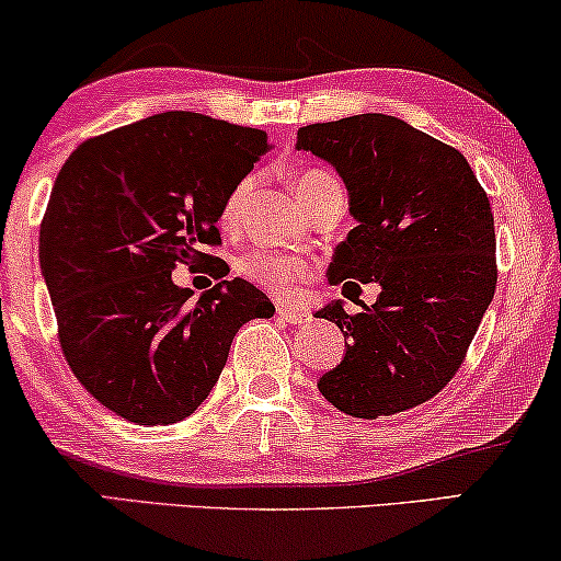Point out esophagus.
<instances>
[{
	"mask_svg": "<svg viewBox=\"0 0 561 561\" xmlns=\"http://www.w3.org/2000/svg\"><path fill=\"white\" fill-rule=\"evenodd\" d=\"M278 319L288 324H307L311 319V311L304 309V307H278Z\"/></svg>",
	"mask_w": 561,
	"mask_h": 561,
	"instance_id": "esophagus-1",
	"label": "esophagus"
}]
</instances>
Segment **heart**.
I'll return each instance as SVG.
<instances>
[{
    "label": "heart",
    "instance_id": "heart-1",
    "mask_svg": "<svg viewBox=\"0 0 561 561\" xmlns=\"http://www.w3.org/2000/svg\"><path fill=\"white\" fill-rule=\"evenodd\" d=\"M327 180H334L330 172L307 170L298 174L294 187L296 191H307V187L317 183H327ZM244 193H247V183L234 187V193L229 195L227 206H224V221H231V218L237 216L239 203H242ZM239 273H242L244 278L265 286L267 290H273V294L288 296L294 294L296 283L309 275V263L304 257H298V254H283L275 250H254L239 260Z\"/></svg>",
    "mask_w": 561,
    "mask_h": 561
}]
</instances>
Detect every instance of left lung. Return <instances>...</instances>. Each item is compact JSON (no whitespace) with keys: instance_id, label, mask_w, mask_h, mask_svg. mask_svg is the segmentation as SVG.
<instances>
[{"instance_id":"1","label":"left lung","mask_w":561,"mask_h":561,"mask_svg":"<svg viewBox=\"0 0 561 561\" xmlns=\"http://www.w3.org/2000/svg\"><path fill=\"white\" fill-rule=\"evenodd\" d=\"M296 149L330 162L358 227L332 254V286L378 283L376 304L317 311L345 334V358L319 378L327 402L376 420L427 402L461 368L494 286V218L463 154L394 115L298 128Z\"/></svg>"}]
</instances>
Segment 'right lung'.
<instances>
[{"mask_svg":"<svg viewBox=\"0 0 561 561\" xmlns=\"http://www.w3.org/2000/svg\"><path fill=\"white\" fill-rule=\"evenodd\" d=\"M271 149L265 130L170 111L87 138L58 172L41 224V273L79 383L136 425L198 410L239 327L275 307L242 278L198 301L172 283L221 242L229 195ZM221 278V275H218Z\"/></svg>","mask_w":561,"mask_h":561,"instance_id":"obj_1","label":"right lung"}]
</instances>
